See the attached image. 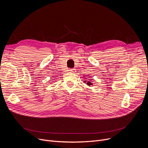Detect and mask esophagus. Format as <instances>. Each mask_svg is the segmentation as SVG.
<instances>
[{"label": "esophagus", "instance_id": "obj_1", "mask_svg": "<svg viewBox=\"0 0 148 148\" xmlns=\"http://www.w3.org/2000/svg\"><path fill=\"white\" fill-rule=\"evenodd\" d=\"M69 71H71V73H75V68H71L69 69Z\"/></svg>", "mask_w": 148, "mask_h": 148}]
</instances>
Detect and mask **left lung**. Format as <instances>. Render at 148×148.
<instances>
[{
	"instance_id": "8db88e82",
	"label": "left lung",
	"mask_w": 148,
	"mask_h": 148,
	"mask_svg": "<svg viewBox=\"0 0 148 148\" xmlns=\"http://www.w3.org/2000/svg\"><path fill=\"white\" fill-rule=\"evenodd\" d=\"M84 82H86V84L88 85V86H90V85H92V83L90 82V79H89L88 81H84Z\"/></svg>"
}]
</instances>
